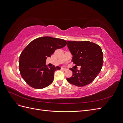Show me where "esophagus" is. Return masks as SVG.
<instances>
[{
  "label": "esophagus",
  "mask_w": 123,
  "mask_h": 123,
  "mask_svg": "<svg viewBox=\"0 0 123 123\" xmlns=\"http://www.w3.org/2000/svg\"><path fill=\"white\" fill-rule=\"evenodd\" d=\"M61 70H63V71H66V70H67V69L66 68H61Z\"/></svg>",
  "instance_id": "34e87169"
}]
</instances>
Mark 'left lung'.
<instances>
[{
    "instance_id": "1",
    "label": "left lung",
    "mask_w": 123,
    "mask_h": 123,
    "mask_svg": "<svg viewBox=\"0 0 123 123\" xmlns=\"http://www.w3.org/2000/svg\"><path fill=\"white\" fill-rule=\"evenodd\" d=\"M67 46L73 56L72 62L76 66H80L79 71L70 69L72 76L67 78L70 84L83 87L92 83L101 71L103 64V53L100 46L89 41L70 42Z\"/></svg>"
}]
</instances>
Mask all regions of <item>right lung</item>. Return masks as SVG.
<instances>
[{
    "label": "right lung",
    "mask_w": 123,
    "mask_h": 123,
    "mask_svg": "<svg viewBox=\"0 0 123 123\" xmlns=\"http://www.w3.org/2000/svg\"><path fill=\"white\" fill-rule=\"evenodd\" d=\"M66 44L64 39L49 36L32 41L22 52L19 59V71L27 84L35 89H43L51 84L55 71L61 68L54 66L48 68L46 59Z\"/></svg>",
    "instance_id": "add662e5"
}]
</instances>
